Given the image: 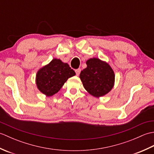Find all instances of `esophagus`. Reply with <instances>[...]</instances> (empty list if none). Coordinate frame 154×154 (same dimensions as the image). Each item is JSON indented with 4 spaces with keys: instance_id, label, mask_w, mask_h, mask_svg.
<instances>
[{
    "instance_id": "obj_1",
    "label": "esophagus",
    "mask_w": 154,
    "mask_h": 154,
    "mask_svg": "<svg viewBox=\"0 0 154 154\" xmlns=\"http://www.w3.org/2000/svg\"><path fill=\"white\" fill-rule=\"evenodd\" d=\"M81 72V69H75V73H76V75H79V73Z\"/></svg>"
}]
</instances>
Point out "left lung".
Segmentation results:
<instances>
[{"instance_id":"1","label":"left lung","mask_w":154,"mask_h":154,"mask_svg":"<svg viewBox=\"0 0 154 154\" xmlns=\"http://www.w3.org/2000/svg\"><path fill=\"white\" fill-rule=\"evenodd\" d=\"M86 64L87 67L81 71L79 75L85 90L97 98L109 93L115 81V75L110 65L96 57L89 59Z\"/></svg>"}]
</instances>
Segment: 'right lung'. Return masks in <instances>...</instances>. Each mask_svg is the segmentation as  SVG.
Listing matches in <instances>:
<instances>
[{
  "label": "right lung",
  "instance_id": "right-lung-1",
  "mask_svg": "<svg viewBox=\"0 0 154 154\" xmlns=\"http://www.w3.org/2000/svg\"><path fill=\"white\" fill-rule=\"evenodd\" d=\"M74 75L75 72L67 63L54 58L38 71L35 84L42 93L51 97L61 89L69 78Z\"/></svg>",
  "mask_w": 154,
  "mask_h": 154
}]
</instances>
